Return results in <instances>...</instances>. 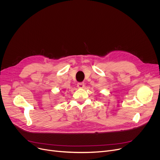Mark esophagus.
<instances>
[{
	"label": "esophagus",
	"instance_id": "esophagus-1",
	"mask_svg": "<svg viewBox=\"0 0 160 160\" xmlns=\"http://www.w3.org/2000/svg\"><path fill=\"white\" fill-rule=\"evenodd\" d=\"M77 86H78V88H82L84 87V83L82 82H78V84H77Z\"/></svg>",
	"mask_w": 160,
	"mask_h": 160
}]
</instances>
